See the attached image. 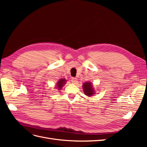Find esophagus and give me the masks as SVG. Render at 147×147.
Segmentation results:
<instances>
[{"mask_svg":"<svg viewBox=\"0 0 147 147\" xmlns=\"http://www.w3.org/2000/svg\"><path fill=\"white\" fill-rule=\"evenodd\" d=\"M71 81H72V83H73L74 84L77 83V82H78L77 81V79L76 78H74V77H72V79H71Z\"/></svg>","mask_w":147,"mask_h":147,"instance_id":"34e87169","label":"esophagus"}]
</instances>
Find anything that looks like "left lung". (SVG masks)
I'll list each match as a JSON object with an SVG mask.
<instances>
[{"label":"left lung","mask_w":147,"mask_h":147,"mask_svg":"<svg viewBox=\"0 0 147 147\" xmlns=\"http://www.w3.org/2000/svg\"><path fill=\"white\" fill-rule=\"evenodd\" d=\"M83 92L88 96H91L95 94L94 88H92V84L90 82H86L83 84Z\"/></svg>","instance_id":"8db88e82"}]
</instances>
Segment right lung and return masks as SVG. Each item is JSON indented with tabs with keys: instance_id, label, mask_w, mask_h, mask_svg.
Here are the masks:
<instances>
[{
	"instance_id": "add662e5",
	"label": "right lung",
	"mask_w": 147,
	"mask_h": 147,
	"mask_svg": "<svg viewBox=\"0 0 147 147\" xmlns=\"http://www.w3.org/2000/svg\"><path fill=\"white\" fill-rule=\"evenodd\" d=\"M66 80L64 78H62V79H60L58 81V82L57 83V90H60L62 88V87H63L64 86V84H65V82Z\"/></svg>"
}]
</instances>
